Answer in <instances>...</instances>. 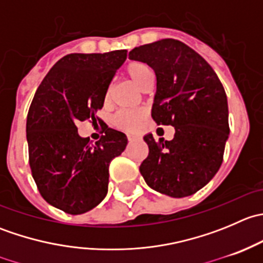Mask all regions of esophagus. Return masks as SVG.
I'll return each instance as SVG.
<instances>
[{"label": "esophagus", "instance_id": "1", "mask_svg": "<svg viewBox=\"0 0 263 263\" xmlns=\"http://www.w3.org/2000/svg\"><path fill=\"white\" fill-rule=\"evenodd\" d=\"M128 141H129V142H134V141H136V137H135V136H132V135H128Z\"/></svg>", "mask_w": 263, "mask_h": 263}]
</instances>
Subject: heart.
<instances>
[{
  "instance_id": "heart-1",
  "label": "heart",
  "mask_w": 263,
  "mask_h": 263,
  "mask_svg": "<svg viewBox=\"0 0 263 263\" xmlns=\"http://www.w3.org/2000/svg\"><path fill=\"white\" fill-rule=\"evenodd\" d=\"M126 73L140 89H142L153 79V72H151L150 67L142 62L129 63L126 68ZM108 100H109V90L105 92V102ZM142 118H144L142 110H121L115 116L113 122L119 128L134 132L137 129Z\"/></svg>"
}]
</instances>
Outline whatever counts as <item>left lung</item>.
I'll return each mask as SVG.
<instances>
[{"label": "left lung", "mask_w": 263, "mask_h": 263, "mask_svg": "<svg viewBox=\"0 0 263 263\" xmlns=\"http://www.w3.org/2000/svg\"><path fill=\"white\" fill-rule=\"evenodd\" d=\"M129 60L147 63L156 75L151 117L173 126L174 139L144 136L147 158L140 172L150 188L171 197L193 195L205 187L222 163L229 136L225 90L210 65L176 39L134 48Z\"/></svg>", "instance_id": "left-lung-1"}]
</instances>
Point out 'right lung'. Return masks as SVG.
Segmentation results:
<instances>
[{
  "mask_svg": "<svg viewBox=\"0 0 263 263\" xmlns=\"http://www.w3.org/2000/svg\"><path fill=\"white\" fill-rule=\"evenodd\" d=\"M127 50L71 53L61 58L36 89L28 118L29 164L42 197L71 215L87 213L108 192L109 164L127 146L123 132L105 128L95 145L78 122L97 121L105 92Z\"/></svg>",
  "mask_w": 263,
  "mask_h": 263,
  "instance_id": "obj_1",
  "label": "right lung"
}]
</instances>
